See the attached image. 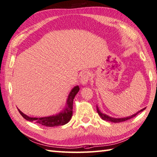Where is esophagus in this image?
<instances>
[{"mask_svg":"<svg viewBox=\"0 0 157 157\" xmlns=\"http://www.w3.org/2000/svg\"><path fill=\"white\" fill-rule=\"evenodd\" d=\"M90 77V73L88 71H85L84 72L81 74V83L83 85H86L88 82Z\"/></svg>","mask_w":157,"mask_h":157,"instance_id":"34e87169","label":"esophagus"}]
</instances>
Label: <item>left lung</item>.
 <instances>
[{
  "label": "left lung",
  "mask_w": 157,
  "mask_h": 157,
  "mask_svg": "<svg viewBox=\"0 0 157 157\" xmlns=\"http://www.w3.org/2000/svg\"><path fill=\"white\" fill-rule=\"evenodd\" d=\"M145 109V108H144V109H141V110L139 111V112H137L136 114L132 115V116H130V117H124V118H112V117H109V116H108V115H106V114H105L102 113V112H101L99 110V109H98V106H97V112H98V114H99V116L101 117V119H102L104 120V121H111V122H112V123H120V122H123V121H127V120L130 119H132V118H133V117H135L136 115H137L139 113H140V112H141L144 111Z\"/></svg>",
  "instance_id": "8db88e82"
}]
</instances>
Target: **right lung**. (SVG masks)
<instances>
[{"mask_svg":"<svg viewBox=\"0 0 157 157\" xmlns=\"http://www.w3.org/2000/svg\"><path fill=\"white\" fill-rule=\"evenodd\" d=\"M79 90H80V88H79L78 86H75L71 90V91L69 94L65 109L56 115H53V116L47 117L34 118L27 116L26 114H23L19 109H18V110L25 119L29 121L30 122L37 123L38 124L46 126V127H54V126L63 125L70 121L71 117H72L73 101L75 96L79 91Z\"/></svg>","mask_w":157,"mask_h":157,"instance_id":"right-lung-1","label":"right lung"}]
</instances>
